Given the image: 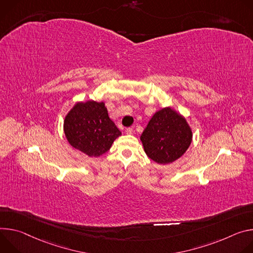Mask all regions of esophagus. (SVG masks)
<instances>
[{
  "label": "esophagus",
  "mask_w": 253,
  "mask_h": 253,
  "mask_svg": "<svg viewBox=\"0 0 253 253\" xmlns=\"http://www.w3.org/2000/svg\"><path fill=\"white\" fill-rule=\"evenodd\" d=\"M132 128L131 127H127V128H126V134H131L132 133Z\"/></svg>",
  "instance_id": "obj_1"
}]
</instances>
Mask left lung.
Wrapping results in <instances>:
<instances>
[{
    "mask_svg": "<svg viewBox=\"0 0 253 253\" xmlns=\"http://www.w3.org/2000/svg\"><path fill=\"white\" fill-rule=\"evenodd\" d=\"M192 136L186 119L171 107H165L150 120L141 141L151 160L166 165L175 162L186 153Z\"/></svg>",
    "mask_w": 253,
    "mask_h": 253,
    "instance_id": "left-lung-1",
    "label": "left lung"
}]
</instances>
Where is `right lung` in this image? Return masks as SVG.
I'll return each mask as SVG.
<instances>
[{
  "mask_svg": "<svg viewBox=\"0 0 253 253\" xmlns=\"http://www.w3.org/2000/svg\"><path fill=\"white\" fill-rule=\"evenodd\" d=\"M68 143L88 157L106 153L122 132L109 117L104 102H77L64 120Z\"/></svg>",
  "mask_w": 253,
  "mask_h": 253,
  "instance_id": "add662e5",
  "label": "right lung"
}]
</instances>
